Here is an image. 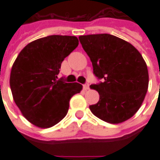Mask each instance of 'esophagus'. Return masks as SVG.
Returning a JSON list of instances; mask_svg holds the SVG:
<instances>
[{"instance_id": "1", "label": "esophagus", "mask_w": 160, "mask_h": 160, "mask_svg": "<svg viewBox=\"0 0 160 160\" xmlns=\"http://www.w3.org/2000/svg\"><path fill=\"white\" fill-rule=\"evenodd\" d=\"M83 87H84V90L87 91V90H88V89H89V84H88V83H86V84H85V85H84V86H83Z\"/></svg>"}]
</instances>
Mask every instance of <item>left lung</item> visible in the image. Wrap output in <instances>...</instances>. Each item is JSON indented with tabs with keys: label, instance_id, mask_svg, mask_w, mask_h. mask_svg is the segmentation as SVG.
<instances>
[{
	"label": "left lung",
	"instance_id": "obj_1",
	"mask_svg": "<svg viewBox=\"0 0 160 160\" xmlns=\"http://www.w3.org/2000/svg\"><path fill=\"white\" fill-rule=\"evenodd\" d=\"M90 57L95 76L102 82L91 85L99 94L91 111L109 123L123 122L141 106L149 82L148 70L141 53L127 41L111 34L80 36Z\"/></svg>",
	"mask_w": 160,
	"mask_h": 160
}]
</instances>
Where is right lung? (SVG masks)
Listing matches in <instances>:
<instances>
[{
	"label": "right lung",
	"instance_id": "1",
	"mask_svg": "<svg viewBox=\"0 0 160 160\" xmlns=\"http://www.w3.org/2000/svg\"><path fill=\"white\" fill-rule=\"evenodd\" d=\"M79 44L74 36L51 35L32 41L13 62L10 74L12 98L23 116L37 127L58 123L68 113L69 100L82 85L58 80L64 58Z\"/></svg>",
	"mask_w": 160,
	"mask_h": 160
}]
</instances>
